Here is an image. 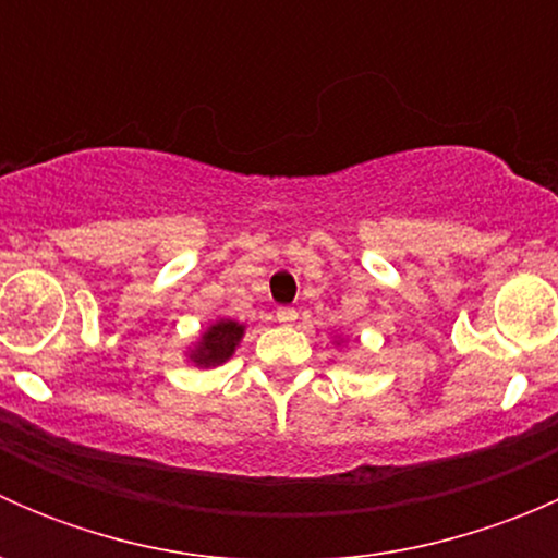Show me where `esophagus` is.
Returning <instances> with one entry per match:
<instances>
[{
	"instance_id": "34e87169",
	"label": "esophagus",
	"mask_w": 558,
	"mask_h": 558,
	"mask_svg": "<svg viewBox=\"0 0 558 558\" xmlns=\"http://www.w3.org/2000/svg\"><path fill=\"white\" fill-rule=\"evenodd\" d=\"M275 315H278L280 324H294V320H296L294 307H278V313H275Z\"/></svg>"
}]
</instances>
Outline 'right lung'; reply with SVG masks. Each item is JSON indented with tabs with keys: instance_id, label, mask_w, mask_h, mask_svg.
Returning a JSON list of instances; mask_svg holds the SVG:
<instances>
[{
	"instance_id": "obj_1",
	"label": "right lung",
	"mask_w": 558,
	"mask_h": 558,
	"mask_svg": "<svg viewBox=\"0 0 558 558\" xmlns=\"http://www.w3.org/2000/svg\"><path fill=\"white\" fill-rule=\"evenodd\" d=\"M240 337H243V326L234 324V320H218V324H213L210 331L202 337L199 348H196V364L210 367V364L227 362L234 353V348H238Z\"/></svg>"
}]
</instances>
